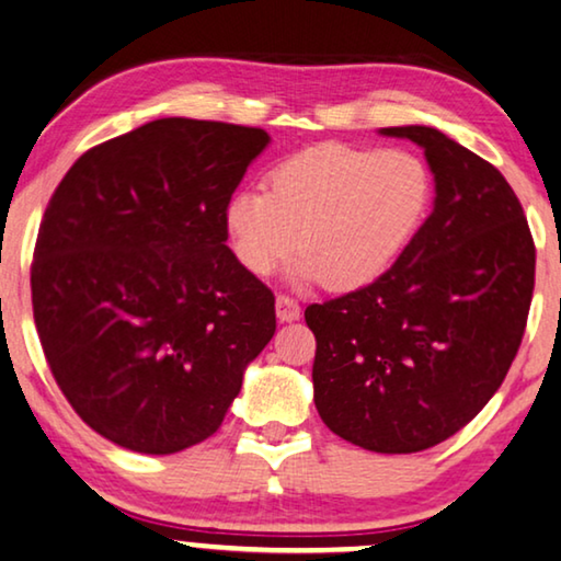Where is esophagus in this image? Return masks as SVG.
Listing matches in <instances>:
<instances>
[{"mask_svg":"<svg viewBox=\"0 0 561 561\" xmlns=\"http://www.w3.org/2000/svg\"><path fill=\"white\" fill-rule=\"evenodd\" d=\"M299 314H302V309H299L295 299L287 295L277 297V320L279 322H297Z\"/></svg>","mask_w":561,"mask_h":561,"instance_id":"1","label":"esophagus"}]
</instances>
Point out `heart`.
Returning <instances> with one entry per match:
<instances>
[{
  "label": "heart",
  "instance_id": "1",
  "mask_svg": "<svg viewBox=\"0 0 561 561\" xmlns=\"http://www.w3.org/2000/svg\"><path fill=\"white\" fill-rule=\"evenodd\" d=\"M431 204V173L408 150L320 144L282 161L266 194L237 191L224 229L237 262L270 277L295 247L289 277L334 291L378 282L405 252Z\"/></svg>",
  "mask_w": 561,
  "mask_h": 561
}]
</instances>
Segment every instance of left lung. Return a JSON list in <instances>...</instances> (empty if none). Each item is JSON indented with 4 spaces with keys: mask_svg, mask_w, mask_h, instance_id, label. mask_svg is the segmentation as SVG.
<instances>
[{
    "mask_svg": "<svg viewBox=\"0 0 561 561\" xmlns=\"http://www.w3.org/2000/svg\"><path fill=\"white\" fill-rule=\"evenodd\" d=\"M423 148L433 211L378 282L309 305L314 405L375 454H417L473 421L522 345L534 241L494 165L428 125L380 128Z\"/></svg>",
    "mask_w": 561,
    "mask_h": 561,
    "instance_id": "8db88e82",
    "label": "left lung"
}]
</instances>
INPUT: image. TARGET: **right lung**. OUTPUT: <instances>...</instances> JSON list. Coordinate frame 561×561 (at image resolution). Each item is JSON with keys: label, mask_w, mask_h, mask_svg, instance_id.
Listing matches in <instances>:
<instances>
[{"label": "right lung", "mask_w": 561, "mask_h": 561, "mask_svg": "<svg viewBox=\"0 0 561 561\" xmlns=\"http://www.w3.org/2000/svg\"><path fill=\"white\" fill-rule=\"evenodd\" d=\"M262 128L161 118L90 148L49 198L32 309L57 386L100 436L169 456L219 431L277 330L224 208Z\"/></svg>", "instance_id": "1"}]
</instances>
